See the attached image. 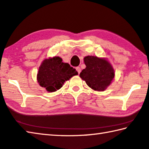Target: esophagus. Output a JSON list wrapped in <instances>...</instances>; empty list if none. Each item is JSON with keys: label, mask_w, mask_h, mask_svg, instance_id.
Returning <instances> with one entry per match:
<instances>
[{"label": "esophagus", "mask_w": 149, "mask_h": 149, "mask_svg": "<svg viewBox=\"0 0 149 149\" xmlns=\"http://www.w3.org/2000/svg\"><path fill=\"white\" fill-rule=\"evenodd\" d=\"M76 70H77V73L78 74H80V72H81V68L79 67H76Z\"/></svg>", "instance_id": "obj_1"}]
</instances>
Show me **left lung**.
I'll return each mask as SVG.
<instances>
[{"instance_id": "left-lung-1", "label": "left lung", "mask_w": 149, "mask_h": 149, "mask_svg": "<svg viewBox=\"0 0 149 149\" xmlns=\"http://www.w3.org/2000/svg\"><path fill=\"white\" fill-rule=\"evenodd\" d=\"M86 68L79 77L92 89L103 91L109 86L114 77V70L110 63L104 58L87 56L84 58Z\"/></svg>"}]
</instances>
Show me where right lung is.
<instances>
[{"mask_svg": "<svg viewBox=\"0 0 149 149\" xmlns=\"http://www.w3.org/2000/svg\"><path fill=\"white\" fill-rule=\"evenodd\" d=\"M77 72L68 63L62 62L59 56L45 59L39 68L37 75L40 86L48 92H54L60 89L65 81L69 80Z\"/></svg>", "mask_w": 149, "mask_h": 149, "instance_id": "add662e5", "label": "right lung"}]
</instances>
